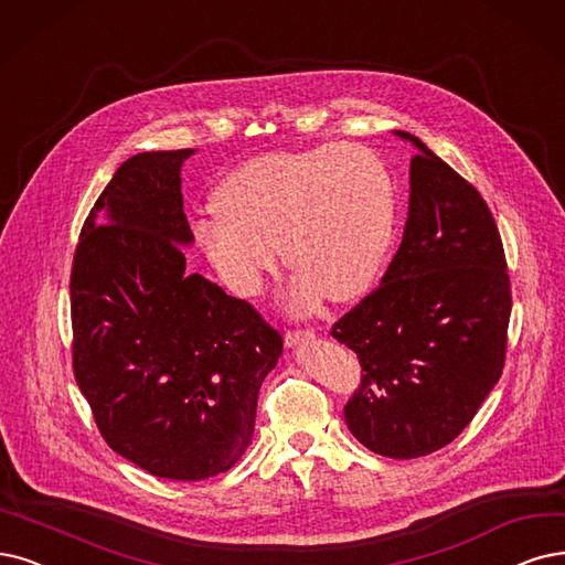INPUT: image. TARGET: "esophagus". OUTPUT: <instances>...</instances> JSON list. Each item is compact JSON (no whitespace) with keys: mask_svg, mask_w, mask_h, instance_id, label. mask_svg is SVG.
<instances>
[{"mask_svg":"<svg viewBox=\"0 0 565 565\" xmlns=\"http://www.w3.org/2000/svg\"><path fill=\"white\" fill-rule=\"evenodd\" d=\"M309 338H315V330H311V328H288L284 332V340H286L288 347H294V344H298L302 340H309Z\"/></svg>","mask_w":565,"mask_h":565,"instance_id":"esophagus-1","label":"esophagus"}]
</instances>
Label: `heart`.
I'll return each mask as SVG.
<instances>
[{"label": "heart", "instance_id": "heart-1", "mask_svg": "<svg viewBox=\"0 0 565 565\" xmlns=\"http://www.w3.org/2000/svg\"><path fill=\"white\" fill-rule=\"evenodd\" d=\"M214 206L218 216L200 221L195 237L225 284L237 296H258L281 248L298 271L296 307L365 294L395 233L386 164L353 143L248 160L221 181Z\"/></svg>", "mask_w": 565, "mask_h": 565}]
</instances>
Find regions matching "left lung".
I'll list each match as a JSON object with an SVG mask.
<instances>
[{"instance_id": "left-lung-1", "label": "left lung", "mask_w": 565, "mask_h": 565, "mask_svg": "<svg viewBox=\"0 0 565 565\" xmlns=\"http://www.w3.org/2000/svg\"><path fill=\"white\" fill-rule=\"evenodd\" d=\"M412 158L409 218L382 284L332 326L361 363L344 422L370 451L447 447L503 374L512 286L484 198L426 143Z\"/></svg>"}]
</instances>
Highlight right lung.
<instances>
[{
	"label": "right lung",
	"instance_id": "1",
	"mask_svg": "<svg viewBox=\"0 0 565 565\" xmlns=\"http://www.w3.org/2000/svg\"><path fill=\"white\" fill-rule=\"evenodd\" d=\"M125 160L74 250L72 367L99 435L141 470L198 482L233 468L256 426L281 335L246 300L185 275L181 164Z\"/></svg>",
	"mask_w": 565,
	"mask_h": 565
}]
</instances>
